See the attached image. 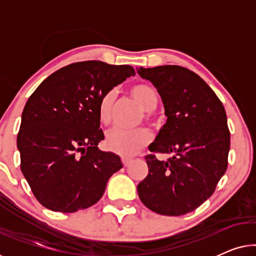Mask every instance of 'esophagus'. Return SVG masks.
I'll use <instances>...</instances> for the list:
<instances>
[{
    "instance_id": "1",
    "label": "esophagus",
    "mask_w": 256,
    "mask_h": 256,
    "mask_svg": "<svg viewBox=\"0 0 256 256\" xmlns=\"http://www.w3.org/2000/svg\"><path fill=\"white\" fill-rule=\"evenodd\" d=\"M132 158H129V157H122V163H124V166H128L129 164L132 162Z\"/></svg>"
}]
</instances>
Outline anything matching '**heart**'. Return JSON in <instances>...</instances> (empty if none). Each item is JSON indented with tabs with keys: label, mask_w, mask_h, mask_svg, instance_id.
Wrapping results in <instances>:
<instances>
[{
	"label": "heart",
	"mask_w": 256,
	"mask_h": 256,
	"mask_svg": "<svg viewBox=\"0 0 256 256\" xmlns=\"http://www.w3.org/2000/svg\"><path fill=\"white\" fill-rule=\"evenodd\" d=\"M129 94L135 102L144 110L146 120L154 118L152 110H156L158 104V94L152 86L146 84H136L129 90ZM116 100V92L114 90H108L101 96L98 113L100 121L108 124L112 121L113 110ZM152 141V134L148 129L140 128L134 130H126L121 128H113L106 135V146L110 152L118 154L121 156H132Z\"/></svg>",
	"instance_id": "obj_1"
}]
</instances>
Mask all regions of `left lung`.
Here are the masks:
<instances>
[{
	"label": "left lung",
	"instance_id": "8db88e82",
	"mask_svg": "<svg viewBox=\"0 0 256 256\" xmlns=\"http://www.w3.org/2000/svg\"><path fill=\"white\" fill-rule=\"evenodd\" d=\"M162 98L166 124L149 146L172 154L168 160L146 156L149 174L138 185L146 208L183 216L208 199L227 169L230 134L222 101L198 74L177 65L138 68Z\"/></svg>",
	"mask_w": 256,
	"mask_h": 256
}]
</instances>
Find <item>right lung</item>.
I'll use <instances>...</instances> for the list:
<instances>
[{"mask_svg":"<svg viewBox=\"0 0 256 256\" xmlns=\"http://www.w3.org/2000/svg\"><path fill=\"white\" fill-rule=\"evenodd\" d=\"M135 70L80 62L48 76L26 101L17 135L20 170L34 197L54 212L72 213L102 197L120 157L101 152V96Z\"/></svg>","mask_w":256,"mask_h":256,"instance_id":"right-lung-1","label":"right lung"}]
</instances>
